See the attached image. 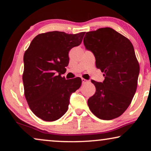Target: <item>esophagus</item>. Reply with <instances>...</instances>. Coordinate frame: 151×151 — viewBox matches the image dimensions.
I'll return each mask as SVG.
<instances>
[{"instance_id":"1","label":"esophagus","mask_w":151,"mask_h":151,"mask_svg":"<svg viewBox=\"0 0 151 151\" xmlns=\"http://www.w3.org/2000/svg\"><path fill=\"white\" fill-rule=\"evenodd\" d=\"M81 80H82V83H83V85H84V84H86V83H88V81L86 80V79H85V78H82Z\"/></svg>"}]
</instances>
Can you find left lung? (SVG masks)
Masks as SVG:
<instances>
[{
    "mask_svg": "<svg viewBox=\"0 0 151 151\" xmlns=\"http://www.w3.org/2000/svg\"><path fill=\"white\" fill-rule=\"evenodd\" d=\"M83 42L104 76L103 83L91 81L96 92L88 99L89 109L100 119H116L129 107L137 90L140 66L133 45L109 27L86 32Z\"/></svg>",
    "mask_w": 151,
    "mask_h": 151,
    "instance_id": "8db88e82",
    "label": "left lung"
}]
</instances>
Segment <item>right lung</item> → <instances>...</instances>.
Returning a JSON list of instances; mask_svg holds the SVG:
<instances>
[{"instance_id":"right-lung-1","label":"right lung","mask_w":151,"mask_h":151,"mask_svg":"<svg viewBox=\"0 0 151 151\" xmlns=\"http://www.w3.org/2000/svg\"><path fill=\"white\" fill-rule=\"evenodd\" d=\"M85 32L75 35L52 31L38 35L24 55V96L36 116L55 121L67 111L71 94L81 78L66 80L61 74L69 62L68 52L80 45Z\"/></svg>"}]
</instances>
